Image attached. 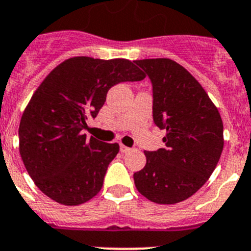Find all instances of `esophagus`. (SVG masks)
<instances>
[{"label": "esophagus", "mask_w": 251, "mask_h": 251, "mask_svg": "<svg viewBox=\"0 0 251 251\" xmlns=\"http://www.w3.org/2000/svg\"><path fill=\"white\" fill-rule=\"evenodd\" d=\"M120 151L124 152V154H126V152H130V151H131V148L125 147V145H121V147H120Z\"/></svg>", "instance_id": "34e87169"}]
</instances>
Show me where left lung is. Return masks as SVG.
Instances as JSON below:
<instances>
[{"label":"left lung","mask_w":251,"mask_h":251,"mask_svg":"<svg viewBox=\"0 0 251 251\" xmlns=\"http://www.w3.org/2000/svg\"><path fill=\"white\" fill-rule=\"evenodd\" d=\"M152 84V117L164 128L165 149L144 151L147 164L134 173L149 201L174 204L195 195L211 177L224 149V124L203 87L168 58L135 60Z\"/></svg>","instance_id":"8db88e82"}]
</instances>
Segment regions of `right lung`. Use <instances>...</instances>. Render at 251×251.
I'll use <instances>...</instances> for the list:
<instances>
[{"label": "right lung", "instance_id": "right-lung-1", "mask_svg": "<svg viewBox=\"0 0 251 251\" xmlns=\"http://www.w3.org/2000/svg\"><path fill=\"white\" fill-rule=\"evenodd\" d=\"M145 74L131 60L74 56L56 65L36 88L19 127L20 155L39 189L53 201L78 206L103 186L117 143H103L83 130L112 86Z\"/></svg>", "mask_w": 251, "mask_h": 251}]
</instances>
